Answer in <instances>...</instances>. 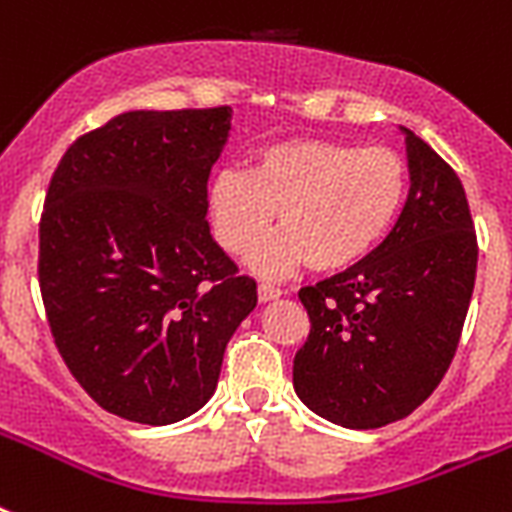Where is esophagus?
I'll return each mask as SVG.
<instances>
[{
    "mask_svg": "<svg viewBox=\"0 0 512 512\" xmlns=\"http://www.w3.org/2000/svg\"><path fill=\"white\" fill-rule=\"evenodd\" d=\"M284 295L279 287H273V284H257V300L260 303H271V300H279Z\"/></svg>",
    "mask_w": 512,
    "mask_h": 512,
    "instance_id": "1",
    "label": "esophagus"
}]
</instances>
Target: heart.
Instances as JSON below:
<instances>
[{"label": "heart", "instance_id": "1", "mask_svg": "<svg viewBox=\"0 0 512 512\" xmlns=\"http://www.w3.org/2000/svg\"><path fill=\"white\" fill-rule=\"evenodd\" d=\"M409 170L385 146L342 140H281L252 156L249 172L220 170L207 185L215 241L244 255L271 228L252 265L281 273L308 263L313 271H345L377 249L401 215Z\"/></svg>", "mask_w": 512, "mask_h": 512}]
</instances>
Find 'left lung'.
<instances>
[{"instance_id": "left-lung-1", "label": "left lung", "mask_w": 512, "mask_h": 512, "mask_svg": "<svg viewBox=\"0 0 512 512\" xmlns=\"http://www.w3.org/2000/svg\"><path fill=\"white\" fill-rule=\"evenodd\" d=\"M409 196L388 239L300 289L311 335L292 382L311 412L353 430L404 420L444 380L476 284L478 244L457 172L406 130Z\"/></svg>"}]
</instances>
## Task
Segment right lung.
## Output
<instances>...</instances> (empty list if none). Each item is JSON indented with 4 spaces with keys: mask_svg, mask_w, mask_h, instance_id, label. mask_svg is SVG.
<instances>
[{
    "mask_svg": "<svg viewBox=\"0 0 512 512\" xmlns=\"http://www.w3.org/2000/svg\"><path fill=\"white\" fill-rule=\"evenodd\" d=\"M231 108L127 111L71 143L39 223V287L60 356L106 412L170 425L217 388L257 305L207 223Z\"/></svg>",
    "mask_w": 512,
    "mask_h": 512,
    "instance_id": "add662e5",
    "label": "right lung"
}]
</instances>
